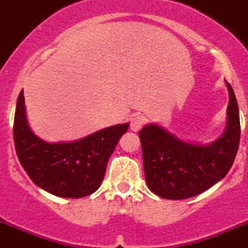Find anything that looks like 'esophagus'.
<instances>
[{
    "label": "esophagus",
    "instance_id": "1",
    "mask_svg": "<svg viewBox=\"0 0 248 248\" xmlns=\"http://www.w3.org/2000/svg\"><path fill=\"white\" fill-rule=\"evenodd\" d=\"M145 124V118L140 114H137L130 119V129L133 131H139L140 129L143 128V125Z\"/></svg>",
    "mask_w": 248,
    "mask_h": 248
}]
</instances>
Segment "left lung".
Here are the masks:
<instances>
[{"instance_id":"obj_1","label":"left lung","mask_w":248,"mask_h":248,"mask_svg":"<svg viewBox=\"0 0 248 248\" xmlns=\"http://www.w3.org/2000/svg\"><path fill=\"white\" fill-rule=\"evenodd\" d=\"M223 134L209 145L186 143L155 124L139 131L149 189L160 198L184 200L210 189L230 171L240 144V115L232 87Z\"/></svg>"}]
</instances>
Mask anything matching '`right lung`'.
I'll use <instances>...</instances> for the list:
<instances>
[{
    "label": "right lung",
    "mask_w": 248,
    "mask_h": 248,
    "mask_svg": "<svg viewBox=\"0 0 248 248\" xmlns=\"http://www.w3.org/2000/svg\"><path fill=\"white\" fill-rule=\"evenodd\" d=\"M129 124H117L71 143L49 144L31 130L23 91L13 123V140L19 163L31 180L59 198L78 199L97 191L107 163Z\"/></svg>",
    "instance_id": "add662e5"
}]
</instances>
